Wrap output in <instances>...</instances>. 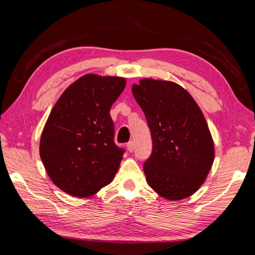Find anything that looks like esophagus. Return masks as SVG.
<instances>
[{
  "label": "esophagus",
  "mask_w": 255,
  "mask_h": 255,
  "mask_svg": "<svg viewBox=\"0 0 255 255\" xmlns=\"http://www.w3.org/2000/svg\"><path fill=\"white\" fill-rule=\"evenodd\" d=\"M127 149H128L130 153L133 150V141H132V140L128 141V143H127Z\"/></svg>",
  "instance_id": "34e87169"
}]
</instances>
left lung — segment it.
<instances>
[{"label": "left lung", "instance_id": "8db88e82", "mask_svg": "<svg viewBox=\"0 0 255 255\" xmlns=\"http://www.w3.org/2000/svg\"><path fill=\"white\" fill-rule=\"evenodd\" d=\"M131 90L152 133V154L143 166L146 181L165 199L190 197L205 182L215 158L204 114L174 82L143 79Z\"/></svg>", "mask_w": 255, "mask_h": 255}]
</instances>
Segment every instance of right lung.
<instances>
[{
  "instance_id": "1",
  "label": "right lung",
  "mask_w": 255,
  "mask_h": 255,
  "mask_svg": "<svg viewBox=\"0 0 255 255\" xmlns=\"http://www.w3.org/2000/svg\"><path fill=\"white\" fill-rule=\"evenodd\" d=\"M126 86L118 76L86 74L63 92L41 133L40 158L50 180L86 198L114 180L125 150L114 140L112 103Z\"/></svg>"
}]
</instances>
